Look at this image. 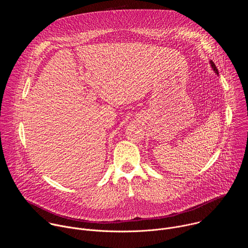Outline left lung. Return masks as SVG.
I'll list each match as a JSON object with an SVG mask.
<instances>
[{
	"label": "left lung",
	"instance_id": "obj_1",
	"mask_svg": "<svg viewBox=\"0 0 248 248\" xmlns=\"http://www.w3.org/2000/svg\"><path fill=\"white\" fill-rule=\"evenodd\" d=\"M210 64H211V66H212V68H213V70L215 72V74H217V75H219V72H218V68H217V66L215 65V63L212 62V61H210Z\"/></svg>",
	"mask_w": 248,
	"mask_h": 248
}]
</instances>
